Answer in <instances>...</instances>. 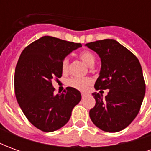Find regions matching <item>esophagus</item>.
Returning a JSON list of instances; mask_svg holds the SVG:
<instances>
[{
  "label": "esophagus",
  "mask_w": 151,
  "mask_h": 151,
  "mask_svg": "<svg viewBox=\"0 0 151 151\" xmlns=\"http://www.w3.org/2000/svg\"><path fill=\"white\" fill-rule=\"evenodd\" d=\"M86 96V94H84V93H82V97H85Z\"/></svg>",
  "instance_id": "34e87169"
}]
</instances>
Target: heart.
Segmentation results:
<instances>
[{
	"label": "heart",
	"instance_id": "heart-1",
	"mask_svg": "<svg viewBox=\"0 0 151 151\" xmlns=\"http://www.w3.org/2000/svg\"><path fill=\"white\" fill-rule=\"evenodd\" d=\"M79 57L82 60L83 62L85 63L86 65H87L90 67L93 66L95 64V57L94 54L89 51H85L82 52L79 54ZM69 59L68 58H65L62 60L61 63V69L64 73H66L69 69ZM92 84V80L89 78H69L67 81V85L69 86H71L73 88L76 89L80 91L85 92L88 90L89 86Z\"/></svg>",
	"mask_w": 151,
	"mask_h": 151
}]
</instances>
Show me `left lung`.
Returning a JSON list of instances; mask_svg holds the SVG:
<instances>
[{
  "label": "left lung",
  "mask_w": 151,
  "mask_h": 151,
  "mask_svg": "<svg viewBox=\"0 0 151 151\" xmlns=\"http://www.w3.org/2000/svg\"><path fill=\"white\" fill-rule=\"evenodd\" d=\"M85 46L97 53L101 69L95 90H109L108 95L94 92L95 105L90 111L95 125L109 133L129 126L138 114L146 93L139 60L115 40L91 42Z\"/></svg>",
  "instance_id": "1"
}]
</instances>
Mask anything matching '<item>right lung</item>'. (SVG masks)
I'll return each mask as SVG.
<instances>
[{
    "mask_svg": "<svg viewBox=\"0 0 151 151\" xmlns=\"http://www.w3.org/2000/svg\"><path fill=\"white\" fill-rule=\"evenodd\" d=\"M82 47L52 36H43L25 48L18 59L14 75L16 99L23 113L34 126L53 132L67 124L73 108L82 95L67 87L54 95L52 81L62 76V60Z\"/></svg>",
    "mask_w": 151,
    "mask_h": 151,
    "instance_id": "obj_1",
    "label": "right lung"
}]
</instances>
